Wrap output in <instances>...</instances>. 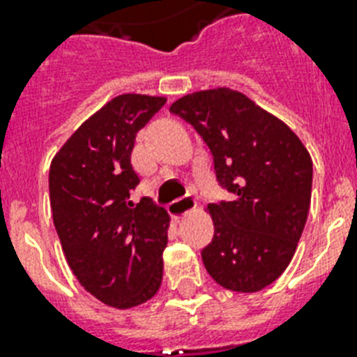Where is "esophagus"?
Returning a JSON list of instances; mask_svg holds the SVG:
<instances>
[{
    "label": "esophagus",
    "mask_w": 357,
    "mask_h": 357,
    "mask_svg": "<svg viewBox=\"0 0 357 357\" xmlns=\"http://www.w3.org/2000/svg\"><path fill=\"white\" fill-rule=\"evenodd\" d=\"M196 207V200L192 196H183L179 200H174L170 206H168V211L172 213L174 218L185 217L187 213H190Z\"/></svg>",
    "instance_id": "34e87169"
}]
</instances>
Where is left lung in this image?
Here are the masks:
<instances>
[{
	"mask_svg": "<svg viewBox=\"0 0 357 357\" xmlns=\"http://www.w3.org/2000/svg\"><path fill=\"white\" fill-rule=\"evenodd\" d=\"M170 113L198 131L213 153L218 185L231 192L207 206L215 235L202 250L206 271L229 291L265 289L287 268L304 231L310 153L287 123L237 91L187 94Z\"/></svg>",
	"mask_w": 357,
	"mask_h": 357,
	"instance_id": "obj_1",
	"label": "left lung"
}]
</instances>
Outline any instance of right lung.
Instances as JSON below:
<instances>
[{
	"label": "right lung",
	"mask_w": 357,
	"mask_h": 357,
	"mask_svg": "<svg viewBox=\"0 0 357 357\" xmlns=\"http://www.w3.org/2000/svg\"><path fill=\"white\" fill-rule=\"evenodd\" d=\"M165 98L122 94L92 114L53 157L50 202L70 268L103 304L133 307L159 291L168 213L129 198L140 183L131 151Z\"/></svg>",
	"instance_id": "1"
}]
</instances>
